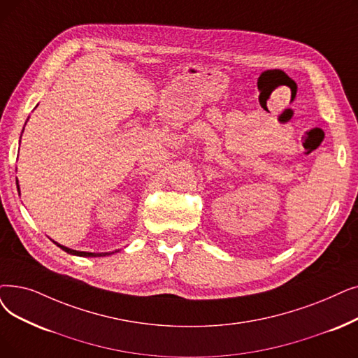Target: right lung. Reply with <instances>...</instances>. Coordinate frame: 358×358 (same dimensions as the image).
I'll return each instance as SVG.
<instances>
[{"label":"right lung","mask_w":358,"mask_h":358,"mask_svg":"<svg viewBox=\"0 0 358 358\" xmlns=\"http://www.w3.org/2000/svg\"><path fill=\"white\" fill-rule=\"evenodd\" d=\"M19 189V187H17ZM59 248H63L64 252H67V253H70V255H76V256H83V257H98V256H106V255H110V253H87V252H77V250H71V248H69V247H64V245H61V244H58V243H55Z\"/></svg>","instance_id":"1"}]
</instances>
